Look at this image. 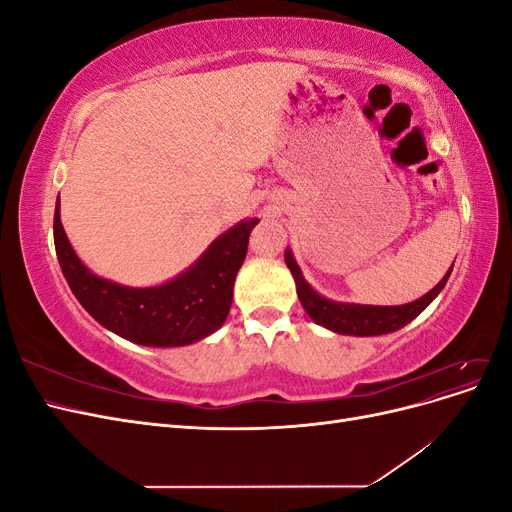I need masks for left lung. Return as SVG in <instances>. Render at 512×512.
<instances>
[{
    "instance_id": "1",
    "label": "left lung",
    "mask_w": 512,
    "mask_h": 512,
    "mask_svg": "<svg viewBox=\"0 0 512 512\" xmlns=\"http://www.w3.org/2000/svg\"><path fill=\"white\" fill-rule=\"evenodd\" d=\"M286 265L294 277V284H297V294L303 309L307 316L312 318L316 324L324 329H331L335 333L342 335H359V337H369V335H384V333H393L401 327H406L410 320H414L423 309L438 297L440 290L451 277L453 267L448 269V273L438 282V286H433L425 297L416 299L406 305H356V303H337L331 299H324L322 294H318L312 286L305 282V277L299 269L297 262L292 258V252L286 250L284 254Z\"/></svg>"
}]
</instances>
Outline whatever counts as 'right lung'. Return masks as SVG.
Instances as JSON below:
<instances>
[{
    "instance_id": "obj_1",
    "label": "right lung",
    "mask_w": 512,
    "mask_h": 512,
    "mask_svg": "<svg viewBox=\"0 0 512 512\" xmlns=\"http://www.w3.org/2000/svg\"><path fill=\"white\" fill-rule=\"evenodd\" d=\"M256 218L243 220L215 239L194 265L162 286L130 288L91 273L74 254L59 220L53 218L55 252L61 273L79 303L104 329L141 346L173 348L198 342L218 331L232 303Z\"/></svg>"
}]
</instances>
